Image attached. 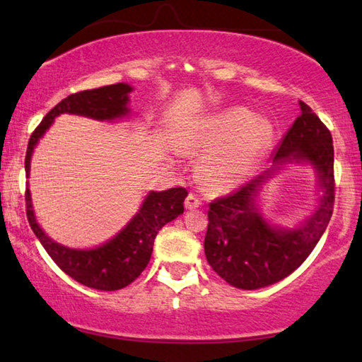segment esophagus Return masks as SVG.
Returning <instances> with one entry per match:
<instances>
[{
    "label": "esophagus",
    "instance_id": "34e87169",
    "mask_svg": "<svg viewBox=\"0 0 362 362\" xmlns=\"http://www.w3.org/2000/svg\"><path fill=\"white\" fill-rule=\"evenodd\" d=\"M201 204H202V202H201V199L196 194H192V192H189V194H187L186 201H185L186 209H196V207H199Z\"/></svg>",
    "mask_w": 362,
    "mask_h": 362
}]
</instances>
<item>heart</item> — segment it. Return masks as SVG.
<instances>
[{
  "label": "heart",
  "mask_w": 362,
  "mask_h": 362,
  "mask_svg": "<svg viewBox=\"0 0 362 362\" xmlns=\"http://www.w3.org/2000/svg\"><path fill=\"white\" fill-rule=\"evenodd\" d=\"M274 140L269 120L235 107L206 118L181 138L185 153L209 151L202 158L199 175L211 189H227L249 175Z\"/></svg>",
  "instance_id": "1"
}]
</instances>
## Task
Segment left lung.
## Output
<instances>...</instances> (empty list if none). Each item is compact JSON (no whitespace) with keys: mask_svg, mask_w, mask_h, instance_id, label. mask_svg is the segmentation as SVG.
Segmentation results:
<instances>
[{"mask_svg":"<svg viewBox=\"0 0 362 362\" xmlns=\"http://www.w3.org/2000/svg\"><path fill=\"white\" fill-rule=\"evenodd\" d=\"M301 115L275 148V167L284 162H310L319 173L324 196L317 211L296 230L274 228L256 209L255 197L274 168L217 197L207 211L206 259L221 279L242 290L274 285L306 260L329 224L334 206L333 138L318 115L300 102Z\"/></svg>","mask_w":362,"mask_h":362,"instance_id":"left-lung-1","label":"left lung"}]
</instances>
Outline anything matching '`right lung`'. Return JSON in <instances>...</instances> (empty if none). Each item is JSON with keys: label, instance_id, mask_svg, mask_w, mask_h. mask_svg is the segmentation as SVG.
<instances>
[{"label": "right lung", "instance_id": "obj_1", "mask_svg": "<svg viewBox=\"0 0 362 362\" xmlns=\"http://www.w3.org/2000/svg\"><path fill=\"white\" fill-rule=\"evenodd\" d=\"M132 90L133 88L128 83L120 82L113 83V86L72 93L62 102H59L42 118V122L39 123L29 138L26 161H24L26 176H29L34 146L37 145L39 138L46 133L47 128L52 125L54 118L61 113H74V115H83L95 118V120H115V118L128 115V112H130L127 103L128 93ZM186 196L187 191L185 187H171V189L161 192L151 191L143 201L136 216L112 240L88 250L69 249V247L57 244L44 234V230L36 222V217H34L31 192H29L28 186L26 214L33 232L47 254L51 255V259L56 262L59 269L66 272L78 284L95 290L113 291L125 288L146 269L148 262L151 259L153 242H155L158 230L185 212L182 202H185Z\"/></svg>", "mask_w": 362, "mask_h": 362}]
</instances>
